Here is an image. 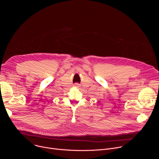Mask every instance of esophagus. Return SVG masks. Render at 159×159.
I'll list each match as a JSON object with an SVG mask.
<instances>
[{
  "label": "esophagus",
  "mask_w": 159,
  "mask_h": 159,
  "mask_svg": "<svg viewBox=\"0 0 159 159\" xmlns=\"http://www.w3.org/2000/svg\"><path fill=\"white\" fill-rule=\"evenodd\" d=\"M75 85H77V84H75Z\"/></svg>",
  "instance_id": "esophagus-1"
}]
</instances>
